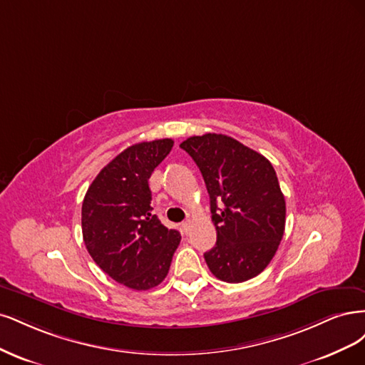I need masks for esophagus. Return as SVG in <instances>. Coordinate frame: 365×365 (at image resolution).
<instances>
[{"instance_id":"esophagus-1","label":"esophagus","mask_w":365,"mask_h":365,"mask_svg":"<svg viewBox=\"0 0 365 365\" xmlns=\"http://www.w3.org/2000/svg\"><path fill=\"white\" fill-rule=\"evenodd\" d=\"M191 225H192V220H186V221H183V222H182V229H183V232H187V230H190Z\"/></svg>"}]
</instances>
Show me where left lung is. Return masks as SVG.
Wrapping results in <instances>:
<instances>
[{
	"mask_svg": "<svg viewBox=\"0 0 365 365\" xmlns=\"http://www.w3.org/2000/svg\"><path fill=\"white\" fill-rule=\"evenodd\" d=\"M202 171L217 244L205 253L215 277L240 284L273 259L285 230V197L267 158L226 135L191 136L180 144Z\"/></svg>",
	"mask_w": 365,
	"mask_h": 365,
	"instance_id": "obj_1",
	"label": "left lung"
}]
</instances>
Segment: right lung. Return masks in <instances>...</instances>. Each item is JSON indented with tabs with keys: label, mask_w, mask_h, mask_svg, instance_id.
Wrapping results in <instances>:
<instances>
[{
	"label": "right lung",
	"mask_w": 365,
	"mask_h": 365,
	"mask_svg": "<svg viewBox=\"0 0 365 365\" xmlns=\"http://www.w3.org/2000/svg\"><path fill=\"white\" fill-rule=\"evenodd\" d=\"M173 139L139 143L106 165L81 206V232L91 257L127 288L145 291L167 277L180 233L151 214L148 179L168 156Z\"/></svg>",
	"instance_id": "obj_1"
}]
</instances>
